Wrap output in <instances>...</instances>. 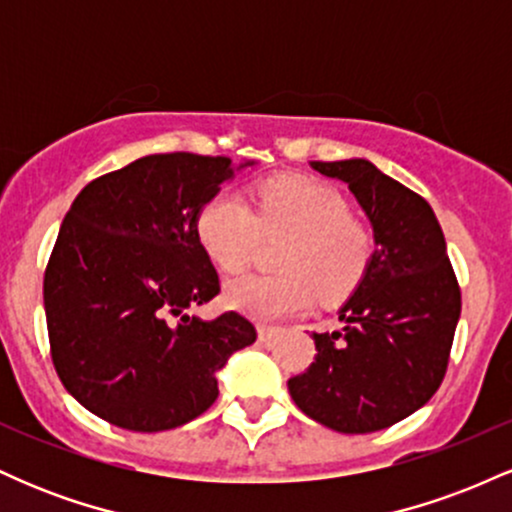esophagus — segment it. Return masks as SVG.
I'll return each mask as SVG.
<instances>
[{
  "label": "esophagus",
  "instance_id": "34e87169",
  "mask_svg": "<svg viewBox=\"0 0 512 512\" xmlns=\"http://www.w3.org/2000/svg\"><path fill=\"white\" fill-rule=\"evenodd\" d=\"M281 330L279 327H269V325H260L257 327V339H260L262 344H272L276 337H279Z\"/></svg>",
  "mask_w": 512,
  "mask_h": 512
}]
</instances>
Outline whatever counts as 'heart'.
Wrapping results in <instances>:
<instances>
[{
    "label": "heart",
    "instance_id": "obj_1",
    "mask_svg": "<svg viewBox=\"0 0 512 512\" xmlns=\"http://www.w3.org/2000/svg\"><path fill=\"white\" fill-rule=\"evenodd\" d=\"M286 238L279 252L284 274L231 279L223 301L260 322L305 313L320 293L337 301L366 274L373 236L349 214L337 190L313 178H274L257 187L255 211L236 192H216L197 216V240L223 272H240L260 238Z\"/></svg>",
    "mask_w": 512,
    "mask_h": 512
}]
</instances>
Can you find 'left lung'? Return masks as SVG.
<instances>
[{
	"mask_svg": "<svg viewBox=\"0 0 512 512\" xmlns=\"http://www.w3.org/2000/svg\"><path fill=\"white\" fill-rule=\"evenodd\" d=\"M342 180L373 228V257L337 310V332H313L315 361L289 380L305 416L339 433L407 419L443 383L460 320V286L440 223L424 197L366 158L310 161Z\"/></svg>",
	"mask_w": 512,
	"mask_h": 512,
	"instance_id": "left-lung-1",
	"label": "left lung"
}]
</instances>
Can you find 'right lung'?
Returning a JSON list of instances; mask_svg holds the SVG:
<instances>
[{"label": "right lung", "mask_w": 512, "mask_h": 512, "mask_svg": "<svg viewBox=\"0 0 512 512\" xmlns=\"http://www.w3.org/2000/svg\"><path fill=\"white\" fill-rule=\"evenodd\" d=\"M255 161L151 154L88 182L60 226L43 298L52 363L81 407L156 433L204 414L216 373L257 339L238 313L187 310L219 293L197 240L204 202Z\"/></svg>", "instance_id": "1"}]
</instances>
